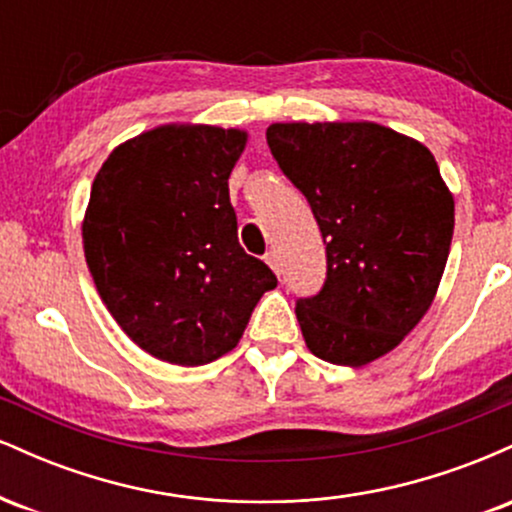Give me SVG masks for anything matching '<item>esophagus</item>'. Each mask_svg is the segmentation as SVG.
Here are the masks:
<instances>
[{
	"instance_id": "obj_1",
	"label": "esophagus",
	"mask_w": 512,
	"mask_h": 512,
	"mask_svg": "<svg viewBox=\"0 0 512 512\" xmlns=\"http://www.w3.org/2000/svg\"><path fill=\"white\" fill-rule=\"evenodd\" d=\"M264 262H267L269 267H272L276 274H281V260H279V252H276V250H269L267 255H264Z\"/></svg>"
}]
</instances>
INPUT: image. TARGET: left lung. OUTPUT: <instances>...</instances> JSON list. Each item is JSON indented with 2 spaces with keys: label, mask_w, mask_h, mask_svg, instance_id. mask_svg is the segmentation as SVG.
Wrapping results in <instances>:
<instances>
[{
  "label": "left lung",
  "mask_w": 512,
  "mask_h": 512,
  "mask_svg": "<svg viewBox=\"0 0 512 512\" xmlns=\"http://www.w3.org/2000/svg\"><path fill=\"white\" fill-rule=\"evenodd\" d=\"M267 144L325 243V284L296 301L305 344L366 366L414 330L448 262L455 204L436 158L373 122L272 125Z\"/></svg>",
  "instance_id": "8db88e82"
}]
</instances>
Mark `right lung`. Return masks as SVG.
I'll use <instances>...</instances> for the list:
<instances>
[{"label": "right lung", "mask_w": 512, "mask_h": 512, "mask_svg": "<svg viewBox=\"0 0 512 512\" xmlns=\"http://www.w3.org/2000/svg\"><path fill=\"white\" fill-rule=\"evenodd\" d=\"M243 149L240 129L158 127L117 146L93 180L86 264L117 325L161 361H216L276 286L238 243L228 178Z\"/></svg>", "instance_id": "add662e5"}]
</instances>
